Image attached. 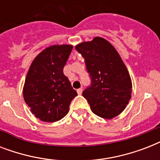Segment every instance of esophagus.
<instances>
[{
    "instance_id": "1",
    "label": "esophagus",
    "mask_w": 160,
    "mask_h": 160,
    "mask_svg": "<svg viewBox=\"0 0 160 160\" xmlns=\"http://www.w3.org/2000/svg\"><path fill=\"white\" fill-rule=\"evenodd\" d=\"M82 91H83L82 88H80V89H78V90H77L78 95H81V94H82Z\"/></svg>"
}]
</instances>
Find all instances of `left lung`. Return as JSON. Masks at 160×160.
Segmentation results:
<instances>
[{"label": "left lung", "instance_id": "obj_1", "mask_svg": "<svg viewBox=\"0 0 160 160\" xmlns=\"http://www.w3.org/2000/svg\"><path fill=\"white\" fill-rule=\"evenodd\" d=\"M85 60L90 83L83 91L94 114L113 119L129 104L132 83L125 65L114 47L104 38L75 46Z\"/></svg>", "mask_w": 160, "mask_h": 160}]
</instances>
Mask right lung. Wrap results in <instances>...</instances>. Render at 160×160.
Listing matches in <instances>:
<instances>
[{
    "label": "right lung",
    "mask_w": 160,
    "mask_h": 160,
    "mask_svg": "<svg viewBox=\"0 0 160 160\" xmlns=\"http://www.w3.org/2000/svg\"><path fill=\"white\" fill-rule=\"evenodd\" d=\"M73 46H50L33 60L26 75L24 100L32 114L42 121L55 122L67 114L77 95L63 69Z\"/></svg>",
    "instance_id": "right-lung-1"
}]
</instances>
